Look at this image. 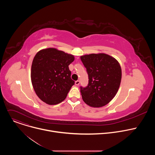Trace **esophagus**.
Returning <instances> with one entry per match:
<instances>
[{
  "mask_svg": "<svg viewBox=\"0 0 155 155\" xmlns=\"http://www.w3.org/2000/svg\"><path fill=\"white\" fill-rule=\"evenodd\" d=\"M75 84L76 85H78V84H80V81H79V80H77V81H75Z\"/></svg>",
  "mask_w": 155,
  "mask_h": 155,
  "instance_id": "1",
  "label": "esophagus"
}]
</instances>
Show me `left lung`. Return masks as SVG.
Here are the masks:
<instances>
[{"mask_svg": "<svg viewBox=\"0 0 155 155\" xmlns=\"http://www.w3.org/2000/svg\"><path fill=\"white\" fill-rule=\"evenodd\" d=\"M86 69L88 84L80 86L83 101L93 107H101L112 101L117 94L121 80V69L113 57L104 53L81 56Z\"/></svg>", "mask_w": 155, "mask_h": 155, "instance_id": "1", "label": "left lung"}]
</instances>
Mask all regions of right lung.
Returning <instances> with one entry per match:
<instances>
[{"label":"right lung","instance_id":"obj_1","mask_svg":"<svg viewBox=\"0 0 155 155\" xmlns=\"http://www.w3.org/2000/svg\"><path fill=\"white\" fill-rule=\"evenodd\" d=\"M74 56L56 48L39 51L31 67V81L37 96L49 105H56L67 97L75 81L69 65Z\"/></svg>","mask_w":155,"mask_h":155}]
</instances>
